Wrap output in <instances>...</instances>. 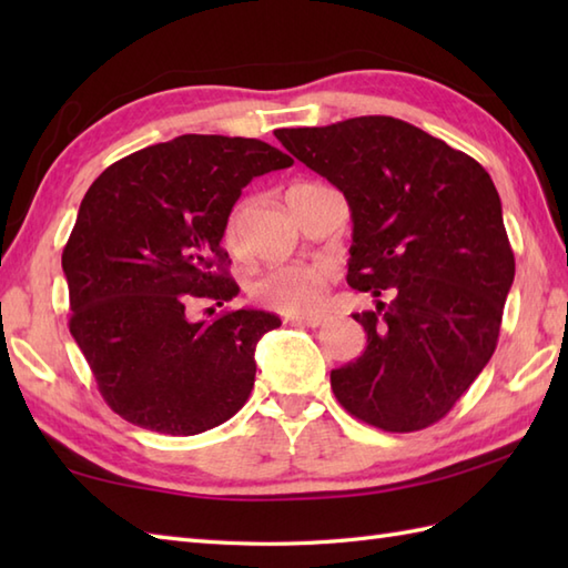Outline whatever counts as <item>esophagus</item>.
<instances>
[{
	"label": "esophagus",
	"instance_id": "1",
	"mask_svg": "<svg viewBox=\"0 0 568 568\" xmlns=\"http://www.w3.org/2000/svg\"><path fill=\"white\" fill-rule=\"evenodd\" d=\"M285 322L300 324V327H320L324 317L322 315H291V317H285Z\"/></svg>",
	"mask_w": 568,
	"mask_h": 568
}]
</instances>
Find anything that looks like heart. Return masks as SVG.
<instances>
[{
    "label": "heart",
    "mask_w": 568,
    "mask_h": 568,
    "mask_svg": "<svg viewBox=\"0 0 568 568\" xmlns=\"http://www.w3.org/2000/svg\"><path fill=\"white\" fill-rule=\"evenodd\" d=\"M241 222H244V210H234L224 226L226 246L236 248L241 241ZM332 281V271L320 263H291L275 265L261 273L251 285V295L261 305L271 307L283 315H307L315 312Z\"/></svg>",
    "instance_id": "1"
}]
</instances>
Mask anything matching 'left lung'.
<instances>
[{
	"label": "left lung",
	"instance_id": "left-lung-1",
	"mask_svg": "<svg viewBox=\"0 0 568 568\" xmlns=\"http://www.w3.org/2000/svg\"><path fill=\"white\" fill-rule=\"evenodd\" d=\"M275 139L344 192L354 220L346 283L368 346L332 371L346 413L383 432L439 422L496 352L515 256L486 168L403 119L277 129ZM386 300L383 301L382 297Z\"/></svg>",
	"mask_w": 568,
	"mask_h": 568
}]
</instances>
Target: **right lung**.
<instances>
[{
  "label": "right lung",
  "instance_id": "1",
  "mask_svg": "<svg viewBox=\"0 0 568 568\" xmlns=\"http://www.w3.org/2000/svg\"><path fill=\"white\" fill-rule=\"evenodd\" d=\"M293 159L258 139L185 134L94 180L63 248L70 334L119 417L190 437L248 400L253 352L281 320L229 310L190 322L192 300L236 297L222 236L253 178Z\"/></svg>",
  "mask_w": 568,
  "mask_h": 568
}]
</instances>
